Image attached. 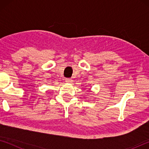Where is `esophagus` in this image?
I'll return each mask as SVG.
<instances>
[{
    "mask_svg": "<svg viewBox=\"0 0 149 149\" xmlns=\"http://www.w3.org/2000/svg\"><path fill=\"white\" fill-rule=\"evenodd\" d=\"M65 82H66L67 84H72L73 82V80L72 79H70V78H67V79H65Z\"/></svg>",
    "mask_w": 149,
    "mask_h": 149,
    "instance_id": "esophagus-1",
    "label": "esophagus"
}]
</instances>
